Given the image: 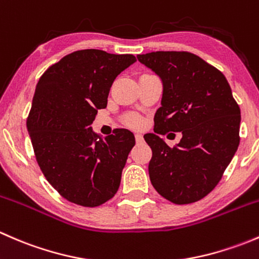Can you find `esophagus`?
<instances>
[{"mask_svg": "<svg viewBox=\"0 0 259 259\" xmlns=\"http://www.w3.org/2000/svg\"><path fill=\"white\" fill-rule=\"evenodd\" d=\"M135 142H137V143H143V142H144V138H143V135L135 134Z\"/></svg>", "mask_w": 259, "mask_h": 259, "instance_id": "34e87169", "label": "esophagus"}]
</instances>
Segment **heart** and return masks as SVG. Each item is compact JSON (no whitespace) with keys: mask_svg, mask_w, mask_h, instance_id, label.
<instances>
[{"mask_svg":"<svg viewBox=\"0 0 259 259\" xmlns=\"http://www.w3.org/2000/svg\"><path fill=\"white\" fill-rule=\"evenodd\" d=\"M124 124L126 126L139 129V127L143 126V119L137 114H129L124 117Z\"/></svg>","mask_w":259,"mask_h":259,"instance_id":"heart-1","label":"heart"}]
</instances>
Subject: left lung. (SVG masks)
<instances>
[{"instance_id": "obj_1", "label": "left lung", "mask_w": 259, "mask_h": 259, "mask_svg": "<svg viewBox=\"0 0 259 259\" xmlns=\"http://www.w3.org/2000/svg\"><path fill=\"white\" fill-rule=\"evenodd\" d=\"M163 80L149 177L156 192L174 204L198 202L217 187L238 149L241 109L226 76L188 51H155L138 56ZM183 134L173 148L158 134ZM171 135V134H170Z\"/></svg>"}]
</instances>
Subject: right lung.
<instances>
[{"label":"right lung","mask_w":259,"mask_h":259,"mask_svg":"<svg viewBox=\"0 0 259 259\" xmlns=\"http://www.w3.org/2000/svg\"><path fill=\"white\" fill-rule=\"evenodd\" d=\"M137 61L134 55L79 50L51 65L36 85L26 125L45 178L62 198L99 207L116 194L133 133L117 129L101 139L90 125L106 108L117 75Z\"/></svg>","instance_id":"add662e5"}]
</instances>
